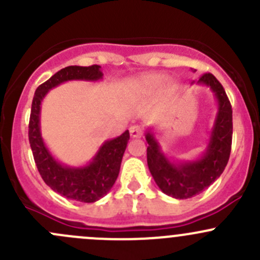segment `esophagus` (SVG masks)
<instances>
[{
    "label": "esophagus",
    "instance_id": "obj_1",
    "mask_svg": "<svg viewBox=\"0 0 260 260\" xmlns=\"http://www.w3.org/2000/svg\"><path fill=\"white\" fill-rule=\"evenodd\" d=\"M129 135L132 138H141L142 137V129L137 125H133L129 128Z\"/></svg>",
    "mask_w": 260,
    "mask_h": 260
}]
</instances>
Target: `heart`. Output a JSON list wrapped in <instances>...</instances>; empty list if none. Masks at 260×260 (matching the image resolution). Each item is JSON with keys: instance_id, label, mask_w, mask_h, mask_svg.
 <instances>
[{"instance_id": "heart-1", "label": "heart", "mask_w": 260, "mask_h": 260, "mask_svg": "<svg viewBox=\"0 0 260 260\" xmlns=\"http://www.w3.org/2000/svg\"><path fill=\"white\" fill-rule=\"evenodd\" d=\"M167 81H169V75L162 74V73L143 74L128 81L125 90H127V95L129 98H143V96L151 95L153 91L165 85Z\"/></svg>"}]
</instances>
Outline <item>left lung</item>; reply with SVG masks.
<instances>
[{"label": "left lung", "mask_w": 260, "mask_h": 260, "mask_svg": "<svg viewBox=\"0 0 260 260\" xmlns=\"http://www.w3.org/2000/svg\"><path fill=\"white\" fill-rule=\"evenodd\" d=\"M195 81H192V84ZM196 84L210 88L217 103V112L209 135L206 149L193 159L167 156L156 138L154 127L146 129L147 165L161 191L179 200L199 195L222 174L229 161L233 137V111L219 80L208 73Z\"/></svg>", "instance_id": "obj_1"}]
</instances>
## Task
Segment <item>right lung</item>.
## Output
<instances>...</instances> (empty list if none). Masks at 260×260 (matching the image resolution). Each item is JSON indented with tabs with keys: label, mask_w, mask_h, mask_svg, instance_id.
Returning <instances> with one entry per match:
<instances>
[{
	"label": "right lung",
	"mask_w": 260,
	"mask_h": 260,
	"mask_svg": "<svg viewBox=\"0 0 260 260\" xmlns=\"http://www.w3.org/2000/svg\"><path fill=\"white\" fill-rule=\"evenodd\" d=\"M102 79L103 73L99 65L67 67L36 89L31 104L28 141L36 167L51 190L69 200L80 203H95L113 187L129 141V132L125 131L118 137L102 143L93 158L84 166H68L57 161L44 142L40 127L41 103L51 89L65 81H98Z\"/></svg>",
	"instance_id": "1"
}]
</instances>
